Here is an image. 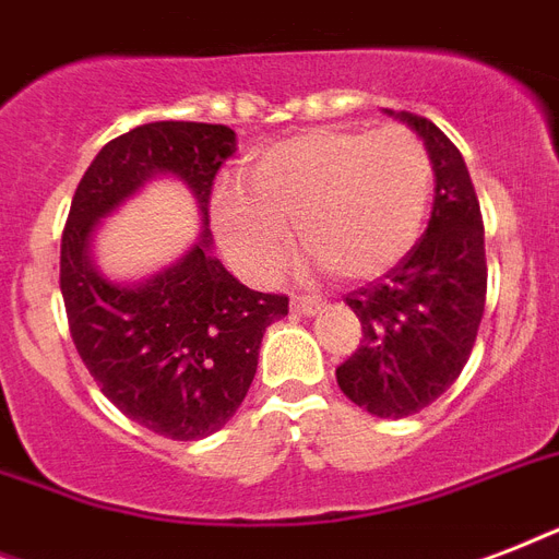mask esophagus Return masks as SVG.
<instances>
[{"label":"esophagus","instance_id":"34e87169","mask_svg":"<svg viewBox=\"0 0 559 559\" xmlns=\"http://www.w3.org/2000/svg\"><path fill=\"white\" fill-rule=\"evenodd\" d=\"M322 301L319 298H307V296H298L293 298V313L298 316H316L319 310H322Z\"/></svg>","mask_w":559,"mask_h":559}]
</instances>
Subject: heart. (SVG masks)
I'll use <instances>...</instances> for the list:
<instances>
[{"label": "heart", "instance_id": "heart-1", "mask_svg": "<svg viewBox=\"0 0 559 559\" xmlns=\"http://www.w3.org/2000/svg\"><path fill=\"white\" fill-rule=\"evenodd\" d=\"M432 193V162L412 130L313 127L223 179L211 223L246 278L272 281L293 254V226L345 281L380 275L415 246Z\"/></svg>", "mask_w": 559, "mask_h": 559}]
</instances>
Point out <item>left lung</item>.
Masks as SVG:
<instances>
[{
    "label": "left lung",
    "instance_id": "8db88e82",
    "mask_svg": "<svg viewBox=\"0 0 559 559\" xmlns=\"http://www.w3.org/2000/svg\"><path fill=\"white\" fill-rule=\"evenodd\" d=\"M385 112L429 153L432 217L394 270L345 298L362 340L336 368V382L368 415L400 420L441 397L467 366L485 313L487 263L478 197L459 147L426 118Z\"/></svg>",
    "mask_w": 559,
    "mask_h": 559
}]
</instances>
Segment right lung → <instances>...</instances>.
I'll use <instances>...</instances> for the list:
<instances>
[{
  "label": "right lung",
  "mask_w": 559,
  "mask_h": 559,
  "mask_svg": "<svg viewBox=\"0 0 559 559\" xmlns=\"http://www.w3.org/2000/svg\"><path fill=\"white\" fill-rule=\"evenodd\" d=\"M235 151L226 124L153 121L118 135L83 174L60 243V293L83 366L112 406L174 441L209 438L235 417L263 333L289 310L287 296L249 289L211 249V186ZM159 176L192 191L201 235L165 271L112 282L94 261L99 223Z\"/></svg>",
  "instance_id": "right-lung-1"
}]
</instances>
